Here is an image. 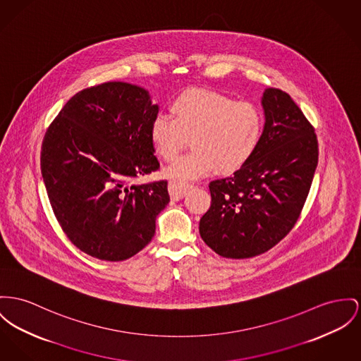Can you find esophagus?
Masks as SVG:
<instances>
[{"mask_svg": "<svg viewBox=\"0 0 361 361\" xmlns=\"http://www.w3.org/2000/svg\"><path fill=\"white\" fill-rule=\"evenodd\" d=\"M188 182H180V180H171L169 183V195L172 200H180L189 189Z\"/></svg>", "mask_w": 361, "mask_h": 361, "instance_id": "obj_1", "label": "esophagus"}]
</instances>
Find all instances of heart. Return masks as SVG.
I'll list each match as a JSON object with an SVG mask.
<instances>
[{
    "label": "heart",
    "mask_w": 361,
    "mask_h": 361,
    "mask_svg": "<svg viewBox=\"0 0 361 361\" xmlns=\"http://www.w3.org/2000/svg\"><path fill=\"white\" fill-rule=\"evenodd\" d=\"M171 118L157 114L150 123V140L156 153L172 161L190 137L192 150L169 169L175 179H194L214 169L233 173L243 169L256 153L263 118L250 102L231 97L190 89L169 104Z\"/></svg>",
    "instance_id": "obj_1"
}]
</instances>
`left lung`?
I'll return each instance as SVG.
<instances>
[{
  "label": "left lung",
  "mask_w": 361,
  "mask_h": 361,
  "mask_svg": "<svg viewBox=\"0 0 361 361\" xmlns=\"http://www.w3.org/2000/svg\"><path fill=\"white\" fill-rule=\"evenodd\" d=\"M264 131L250 161L209 183L200 235L217 255L250 259L283 240L297 223L319 160L314 128L288 93L267 89Z\"/></svg>",
  "instance_id": "8db88e82"
}]
</instances>
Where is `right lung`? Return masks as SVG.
Here are the masks:
<instances>
[{
    "mask_svg": "<svg viewBox=\"0 0 361 361\" xmlns=\"http://www.w3.org/2000/svg\"><path fill=\"white\" fill-rule=\"evenodd\" d=\"M157 114L142 87L106 82L71 97L45 133L41 172L53 214L92 257L127 260L154 235L167 180L133 182L160 169L149 134Z\"/></svg>",
    "mask_w": 361,
    "mask_h": 361,
    "instance_id": "1",
    "label": "right lung"
}]
</instances>
